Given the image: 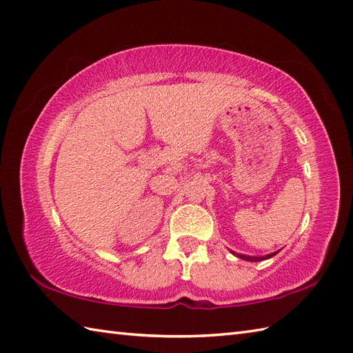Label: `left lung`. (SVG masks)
Here are the masks:
<instances>
[{
	"label": "left lung",
	"instance_id": "1",
	"mask_svg": "<svg viewBox=\"0 0 353 353\" xmlns=\"http://www.w3.org/2000/svg\"><path fill=\"white\" fill-rule=\"evenodd\" d=\"M232 253L236 254V256H238L239 259H244V261H252V262H258V261H264V259H268V258L274 256V254H276L277 252H274V253H270V254H267V256H247V254H241V253H235V252H232Z\"/></svg>",
	"mask_w": 353,
	"mask_h": 353
}]
</instances>
